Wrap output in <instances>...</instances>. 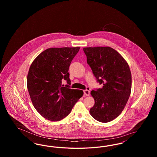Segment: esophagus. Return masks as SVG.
<instances>
[{
    "instance_id": "obj_1",
    "label": "esophagus",
    "mask_w": 157,
    "mask_h": 157,
    "mask_svg": "<svg viewBox=\"0 0 157 157\" xmlns=\"http://www.w3.org/2000/svg\"><path fill=\"white\" fill-rule=\"evenodd\" d=\"M83 93H84V94H85V95L89 96L90 95V88H87L86 90H83Z\"/></svg>"
}]
</instances>
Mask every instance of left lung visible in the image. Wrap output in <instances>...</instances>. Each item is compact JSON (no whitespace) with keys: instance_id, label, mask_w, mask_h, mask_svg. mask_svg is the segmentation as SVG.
<instances>
[{"instance_id":"1","label":"left lung","mask_w":157,"mask_h":157,"mask_svg":"<svg viewBox=\"0 0 157 157\" xmlns=\"http://www.w3.org/2000/svg\"><path fill=\"white\" fill-rule=\"evenodd\" d=\"M87 63L102 88L92 90L95 105L90 114L101 122H108L122 112L131 94V73L125 60L110 47L84 48Z\"/></svg>"}]
</instances>
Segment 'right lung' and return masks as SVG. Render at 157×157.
<instances>
[{
    "mask_svg": "<svg viewBox=\"0 0 157 157\" xmlns=\"http://www.w3.org/2000/svg\"><path fill=\"white\" fill-rule=\"evenodd\" d=\"M80 48H49L39 54L30 66L27 86L34 107L47 120L58 121L71 111L83 94L71 89L69 67ZM65 80L67 84L62 85Z\"/></svg>",
    "mask_w": 157,
    "mask_h": 157,
    "instance_id": "obj_1",
    "label": "right lung"
}]
</instances>
